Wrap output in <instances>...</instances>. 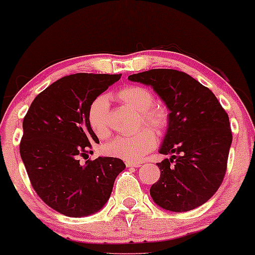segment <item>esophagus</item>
Returning a JSON list of instances; mask_svg holds the SVG:
<instances>
[{
	"label": "esophagus",
	"mask_w": 255,
	"mask_h": 255,
	"mask_svg": "<svg viewBox=\"0 0 255 255\" xmlns=\"http://www.w3.org/2000/svg\"><path fill=\"white\" fill-rule=\"evenodd\" d=\"M126 165H127L128 168H139V166H141V163H139V162H126Z\"/></svg>",
	"instance_id": "34e87169"
}]
</instances>
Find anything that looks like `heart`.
<instances>
[{"mask_svg":"<svg viewBox=\"0 0 255 255\" xmlns=\"http://www.w3.org/2000/svg\"><path fill=\"white\" fill-rule=\"evenodd\" d=\"M116 98L140 113V121L152 130L159 133L168 125V111L159 105H153V95L146 87L127 86L116 93ZM87 121L98 137L109 135V101L105 96H98L93 99L87 110ZM152 130L140 129L134 134L115 136L104 145V151L110 156L128 162L141 159L156 146V135Z\"/></svg>","mask_w":255,"mask_h":255,"instance_id":"obj_1","label":"heart"}]
</instances>
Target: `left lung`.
Returning <instances> with one entry per match:
<instances>
[{
	"mask_svg": "<svg viewBox=\"0 0 255 255\" xmlns=\"http://www.w3.org/2000/svg\"><path fill=\"white\" fill-rule=\"evenodd\" d=\"M151 86L170 111L158 163L160 177L150 194L162 209L186 212L217 192L233 141L229 116L212 91L175 69H151L128 77Z\"/></svg>",
	"mask_w": 255,
	"mask_h": 255,
	"instance_id": "8db88e82",
	"label": "left lung"
}]
</instances>
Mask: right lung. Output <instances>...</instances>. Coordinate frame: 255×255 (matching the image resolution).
Segmentation results:
<instances>
[{"label":"right lung","instance_id":"obj_1","mask_svg":"<svg viewBox=\"0 0 255 255\" xmlns=\"http://www.w3.org/2000/svg\"><path fill=\"white\" fill-rule=\"evenodd\" d=\"M120 78L87 73L61 78L34 98L22 122L20 156L32 187L64 216L79 218L102 210L125 170L120 158L80 160L99 144L87 121L90 104Z\"/></svg>","mask_w":255,"mask_h":255}]
</instances>
